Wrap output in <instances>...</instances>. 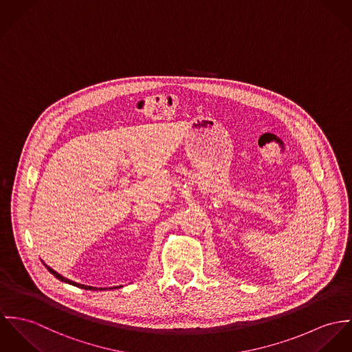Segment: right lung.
<instances>
[{"mask_svg": "<svg viewBox=\"0 0 352 352\" xmlns=\"http://www.w3.org/2000/svg\"><path fill=\"white\" fill-rule=\"evenodd\" d=\"M45 267H47V270L50 272V273L52 274L54 276H56L59 280H62V282H66V283H69V285H73V286H77V287H80V289H85V290H97V287H93V286H86V285H82V283H77V282H74V280H72V279H67L66 276H63V275H60L59 273H56L54 269H51L50 266H47L45 263H43ZM118 287H121V286H118ZM104 289H107V287H100V290H104ZM109 289H113V287H109ZM116 289V287H115Z\"/></svg>", "mask_w": 352, "mask_h": 352, "instance_id": "1", "label": "right lung"}]
</instances>
